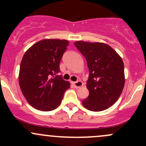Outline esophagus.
I'll return each mask as SVG.
<instances>
[{"mask_svg": "<svg viewBox=\"0 0 146 146\" xmlns=\"http://www.w3.org/2000/svg\"><path fill=\"white\" fill-rule=\"evenodd\" d=\"M73 86H74L75 88H80V87L82 86L83 83H82V82L80 81V80H78V81H76V82H73Z\"/></svg>", "mask_w": 146, "mask_h": 146, "instance_id": "esophagus-1", "label": "esophagus"}]
</instances>
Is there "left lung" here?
Segmentation results:
<instances>
[{"label": "left lung", "mask_w": 146, "mask_h": 146, "mask_svg": "<svg viewBox=\"0 0 146 146\" xmlns=\"http://www.w3.org/2000/svg\"><path fill=\"white\" fill-rule=\"evenodd\" d=\"M74 44L86 59L90 72L86 85L89 95L82 105L93 111L107 110L117 101L124 87L123 61L106 44L78 41Z\"/></svg>", "instance_id": "obj_1"}]
</instances>
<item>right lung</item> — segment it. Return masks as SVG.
Segmentation results:
<instances>
[{
	"label": "right lung",
	"mask_w": 146,
	"mask_h": 146,
	"mask_svg": "<svg viewBox=\"0 0 146 146\" xmlns=\"http://www.w3.org/2000/svg\"><path fill=\"white\" fill-rule=\"evenodd\" d=\"M69 42L61 39H43L30 47L20 64L19 84L29 104L42 111L55 110L65 91L70 88L57 73L60 61Z\"/></svg>",
	"instance_id": "1"
}]
</instances>
